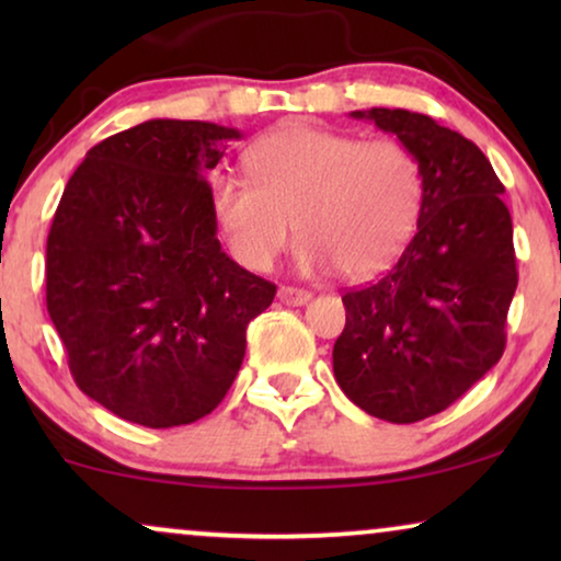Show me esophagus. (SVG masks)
Instances as JSON below:
<instances>
[{
    "label": "esophagus",
    "mask_w": 561,
    "mask_h": 561,
    "mask_svg": "<svg viewBox=\"0 0 561 561\" xmlns=\"http://www.w3.org/2000/svg\"><path fill=\"white\" fill-rule=\"evenodd\" d=\"M278 298H280V304H286V306H304V304L311 301V294H309V290H304V288L280 286Z\"/></svg>",
    "instance_id": "obj_1"
}]
</instances>
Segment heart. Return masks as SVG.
I'll return each instance as SVG.
<instances>
[{
  "label": "heart",
  "instance_id": "1",
  "mask_svg": "<svg viewBox=\"0 0 561 561\" xmlns=\"http://www.w3.org/2000/svg\"><path fill=\"white\" fill-rule=\"evenodd\" d=\"M250 179L219 173L211 214L237 263L267 271L298 232L306 273L347 278L386 271L416 232L421 168L405 145L283 125L244 156Z\"/></svg>",
  "mask_w": 561,
  "mask_h": 561
}]
</instances>
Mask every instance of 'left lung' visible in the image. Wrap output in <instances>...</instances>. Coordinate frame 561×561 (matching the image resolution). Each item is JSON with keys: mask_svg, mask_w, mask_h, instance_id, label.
<instances>
[{"mask_svg": "<svg viewBox=\"0 0 561 561\" xmlns=\"http://www.w3.org/2000/svg\"><path fill=\"white\" fill-rule=\"evenodd\" d=\"M396 135L421 168L416 234L373 286L342 296L334 378L375 419L413 424L465 396L503 355L518 286L503 183L472 140L409 110L350 112Z\"/></svg>", "mask_w": 561, "mask_h": 561, "instance_id": "obj_1", "label": "left lung"}]
</instances>
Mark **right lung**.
I'll use <instances>...</instances> for the list:
<instances>
[{
	"mask_svg": "<svg viewBox=\"0 0 561 561\" xmlns=\"http://www.w3.org/2000/svg\"><path fill=\"white\" fill-rule=\"evenodd\" d=\"M234 127L148 119L94 145L60 196L45 290L76 386L148 428L194 424L240 373L275 286L221 250L206 173Z\"/></svg>",
	"mask_w": 561,
	"mask_h": 561,
	"instance_id": "right-lung-1",
	"label": "right lung"
}]
</instances>
